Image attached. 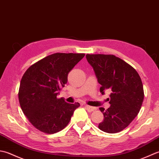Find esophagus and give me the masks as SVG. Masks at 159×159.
<instances>
[{
  "instance_id": "obj_1",
  "label": "esophagus",
  "mask_w": 159,
  "mask_h": 159,
  "mask_svg": "<svg viewBox=\"0 0 159 159\" xmlns=\"http://www.w3.org/2000/svg\"><path fill=\"white\" fill-rule=\"evenodd\" d=\"M85 108L87 110V111L89 112H91L93 111H94L95 110V107H92V106H90L88 105H85Z\"/></svg>"
}]
</instances>
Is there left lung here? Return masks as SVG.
<instances>
[{"label":"left lung","mask_w":159,"mask_h":159,"mask_svg":"<svg viewBox=\"0 0 159 159\" xmlns=\"http://www.w3.org/2000/svg\"><path fill=\"white\" fill-rule=\"evenodd\" d=\"M86 60L95 71L102 95L111 90L106 110L99 108L103 120L99 128L107 133L125 129L137 116L144 98L143 86L139 73L125 61L113 55L87 54Z\"/></svg>","instance_id":"left-lung-1"}]
</instances>
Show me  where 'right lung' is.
Instances as JSON below:
<instances>
[{
    "instance_id": "obj_1",
    "label": "right lung",
    "mask_w": 159,
    "mask_h": 159,
    "mask_svg": "<svg viewBox=\"0 0 159 159\" xmlns=\"http://www.w3.org/2000/svg\"><path fill=\"white\" fill-rule=\"evenodd\" d=\"M84 53H56L31 65L22 76L18 92L21 109L31 124L47 134L61 131L80 103L57 98L67 83L68 74Z\"/></svg>"
}]
</instances>
